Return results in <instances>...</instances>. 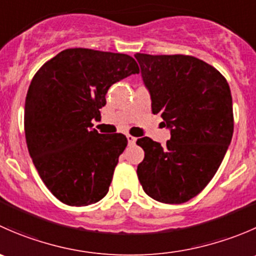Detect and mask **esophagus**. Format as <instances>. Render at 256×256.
<instances>
[{
	"label": "esophagus",
	"mask_w": 256,
	"mask_h": 256,
	"mask_svg": "<svg viewBox=\"0 0 256 256\" xmlns=\"http://www.w3.org/2000/svg\"><path fill=\"white\" fill-rule=\"evenodd\" d=\"M126 138H128V144H134L136 142V138H134V136L128 135V136H126Z\"/></svg>",
	"instance_id": "34e87169"
}]
</instances>
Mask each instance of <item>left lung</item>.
Masks as SVG:
<instances>
[{
  "instance_id": "8db88e82",
  "label": "left lung",
  "mask_w": 256,
  "mask_h": 256,
  "mask_svg": "<svg viewBox=\"0 0 256 256\" xmlns=\"http://www.w3.org/2000/svg\"><path fill=\"white\" fill-rule=\"evenodd\" d=\"M152 112L171 130L166 146L150 138L138 176L146 194L180 204L204 190L218 171L234 131L233 102L226 79L192 56L136 53Z\"/></svg>"
}]
</instances>
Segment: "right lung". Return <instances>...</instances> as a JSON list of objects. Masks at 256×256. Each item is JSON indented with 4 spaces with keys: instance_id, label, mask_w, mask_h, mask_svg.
<instances>
[{
    "instance_id": "add662e5",
    "label": "right lung",
    "mask_w": 256,
    "mask_h": 256,
    "mask_svg": "<svg viewBox=\"0 0 256 256\" xmlns=\"http://www.w3.org/2000/svg\"><path fill=\"white\" fill-rule=\"evenodd\" d=\"M138 72L128 54L69 48L33 76L24 104L26 141L42 180L64 204L89 206L106 196L128 138L99 134L92 121L102 118L109 88Z\"/></svg>"
}]
</instances>
